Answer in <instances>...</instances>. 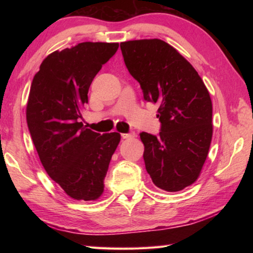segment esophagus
<instances>
[{
    "instance_id": "34e87169",
    "label": "esophagus",
    "mask_w": 253,
    "mask_h": 253,
    "mask_svg": "<svg viewBox=\"0 0 253 253\" xmlns=\"http://www.w3.org/2000/svg\"><path fill=\"white\" fill-rule=\"evenodd\" d=\"M134 137H135V132L134 131L127 132V134H122V138L123 139H130V138H134Z\"/></svg>"
}]
</instances>
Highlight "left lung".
<instances>
[{
    "label": "left lung",
    "instance_id": "obj_1",
    "mask_svg": "<svg viewBox=\"0 0 253 253\" xmlns=\"http://www.w3.org/2000/svg\"><path fill=\"white\" fill-rule=\"evenodd\" d=\"M121 49L144 99L160 105V135L140 134L145 168L157 187L182 191L198 179L208 157L213 134L210 93L193 66L165 41H126Z\"/></svg>",
    "mask_w": 253,
    "mask_h": 253
}]
</instances>
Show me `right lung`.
Wrapping results in <instances>:
<instances>
[{
	"label": "right lung",
	"mask_w": 253,
	"mask_h": 253,
	"mask_svg": "<svg viewBox=\"0 0 253 253\" xmlns=\"http://www.w3.org/2000/svg\"><path fill=\"white\" fill-rule=\"evenodd\" d=\"M119 44L83 42L54 51L32 80L27 123L38 155L49 176L77 201H95L121 134L100 135L80 122L88 90L102 65Z\"/></svg>",
	"instance_id": "right-lung-1"
}]
</instances>
